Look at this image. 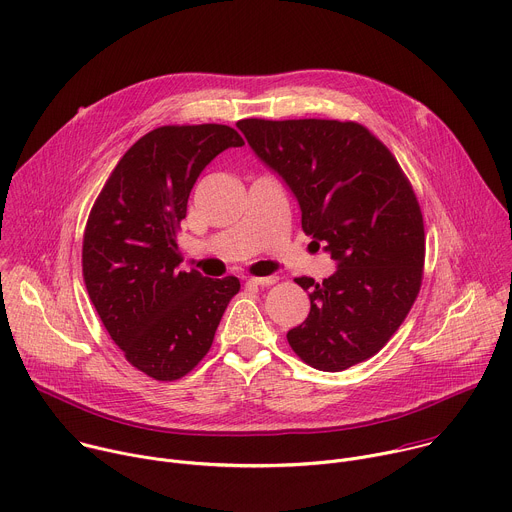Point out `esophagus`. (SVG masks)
Wrapping results in <instances>:
<instances>
[{"mask_svg":"<svg viewBox=\"0 0 512 512\" xmlns=\"http://www.w3.org/2000/svg\"><path fill=\"white\" fill-rule=\"evenodd\" d=\"M277 275H267V277H249V283L253 285H261V287H267V285H273L277 283Z\"/></svg>","mask_w":512,"mask_h":512,"instance_id":"1","label":"esophagus"}]
</instances>
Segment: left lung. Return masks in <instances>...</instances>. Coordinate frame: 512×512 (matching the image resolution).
Instances as JSON below:
<instances>
[{
    "label": "left lung",
    "instance_id": "8db88e82",
    "mask_svg": "<svg viewBox=\"0 0 512 512\" xmlns=\"http://www.w3.org/2000/svg\"><path fill=\"white\" fill-rule=\"evenodd\" d=\"M253 152L296 194L302 229L338 261L310 289V314L287 332L306 364L338 373L375 356L417 300L423 214L387 145L356 121L241 119Z\"/></svg>",
    "mask_w": 512,
    "mask_h": 512
}]
</instances>
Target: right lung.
Listing matches in <instances>:
<instances>
[{"label": "right lung", "instance_id": "right-lung-1", "mask_svg": "<svg viewBox=\"0 0 512 512\" xmlns=\"http://www.w3.org/2000/svg\"><path fill=\"white\" fill-rule=\"evenodd\" d=\"M245 145L218 123L164 125L139 137L97 196L83 237V277L111 340L156 381L188 375L239 294L237 277L178 271L176 235L200 172Z\"/></svg>", "mask_w": 512, "mask_h": 512}]
</instances>
